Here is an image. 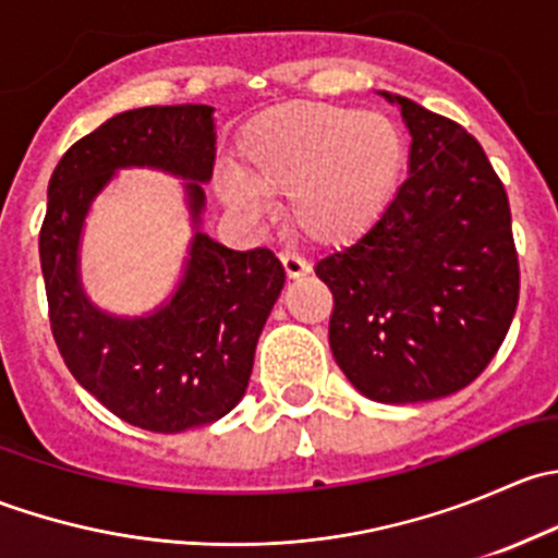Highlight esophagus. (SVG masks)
I'll return each mask as SVG.
<instances>
[{"label":"esophagus","instance_id":"34e87169","mask_svg":"<svg viewBox=\"0 0 558 558\" xmlns=\"http://www.w3.org/2000/svg\"><path fill=\"white\" fill-rule=\"evenodd\" d=\"M280 264H283L286 278H289V280L305 278V275L311 272V264H307L305 258L294 256V253H280Z\"/></svg>","mask_w":558,"mask_h":558}]
</instances>
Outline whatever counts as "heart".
<instances>
[{
  "label": "heart",
  "instance_id": "heart-1",
  "mask_svg": "<svg viewBox=\"0 0 558 558\" xmlns=\"http://www.w3.org/2000/svg\"><path fill=\"white\" fill-rule=\"evenodd\" d=\"M408 143L391 116L345 105L291 102L262 112L240 137V172L218 180V194L243 216L262 196H289L300 238L324 247L367 234L402 180Z\"/></svg>",
  "mask_w": 558,
  "mask_h": 558
}]
</instances>
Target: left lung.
Wrapping results in <instances>:
<instances>
[{
    "label": "left lung",
    "instance_id": "obj_1",
    "mask_svg": "<svg viewBox=\"0 0 558 558\" xmlns=\"http://www.w3.org/2000/svg\"><path fill=\"white\" fill-rule=\"evenodd\" d=\"M388 97V94H386ZM410 174L380 221L320 258L329 345L364 397L429 402L488 367L519 305V253L502 180L464 126L404 97Z\"/></svg>",
    "mask_w": 558,
    "mask_h": 558
}]
</instances>
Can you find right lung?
<instances>
[{
  "label": "right lung",
  "mask_w": 558,
  "mask_h": 558,
  "mask_svg": "<svg viewBox=\"0 0 558 558\" xmlns=\"http://www.w3.org/2000/svg\"><path fill=\"white\" fill-rule=\"evenodd\" d=\"M213 107H140L77 140L56 165L39 229L48 318L72 378L112 415L178 435L227 415L243 399L258 335L286 283L272 251H232L196 232L178 291L148 318H112L77 278V243L94 196L121 167L185 178L194 223L213 178Z\"/></svg>",
  "instance_id": "1"
}]
</instances>
